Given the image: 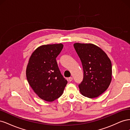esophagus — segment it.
<instances>
[{"instance_id":"34e87169","label":"esophagus","mask_w":130,"mask_h":130,"mask_svg":"<svg viewBox=\"0 0 130 130\" xmlns=\"http://www.w3.org/2000/svg\"><path fill=\"white\" fill-rule=\"evenodd\" d=\"M68 80H69V81L70 82H71V81L73 80V77H69Z\"/></svg>"}]
</instances>
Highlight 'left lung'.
<instances>
[{"mask_svg": "<svg viewBox=\"0 0 130 130\" xmlns=\"http://www.w3.org/2000/svg\"><path fill=\"white\" fill-rule=\"evenodd\" d=\"M74 47L84 70L83 80L78 85L81 93L89 98L99 96L112 80L111 60L103 50L91 43H76Z\"/></svg>", "mask_w": 130, "mask_h": 130, "instance_id": "1", "label": "left lung"}]
</instances>
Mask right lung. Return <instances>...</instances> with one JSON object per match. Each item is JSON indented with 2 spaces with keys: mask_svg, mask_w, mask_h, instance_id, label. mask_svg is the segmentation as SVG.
Returning a JSON list of instances; mask_svg holds the SVG:
<instances>
[{
  "mask_svg": "<svg viewBox=\"0 0 130 130\" xmlns=\"http://www.w3.org/2000/svg\"><path fill=\"white\" fill-rule=\"evenodd\" d=\"M63 47L61 43L39 46L31 55L27 66L26 75L30 86L46 101L60 98L67 84L56 60Z\"/></svg>",
  "mask_w": 130,
  "mask_h": 130,
  "instance_id": "add662e5",
  "label": "right lung"
}]
</instances>
